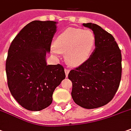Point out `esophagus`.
Here are the masks:
<instances>
[{"label": "esophagus", "instance_id": "obj_1", "mask_svg": "<svg viewBox=\"0 0 131 131\" xmlns=\"http://www.w3.org/2000/svg\"><path fill=\"white\" fill-rule=\"evenodd\" d=\"M64 72H65V74H66V76L67 77L68 76V74L69 73V70L67 69H64Z\"/></svg>", "mask_w": 131, "mask_h": 131}]
</instances>
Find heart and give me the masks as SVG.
<instances>
[{
  "label": "heart",
  "instance_id": "1",
  "mask_svg": "<svg viewBox=\"0 0 131 131\" xmlns=\"http://www.w3.org/2000/svg\"><path fill=\"white\" fill-rule=\"evenodd\" d=\"M95 45V36L90 30L68 28L56 38L51 51L56 56L65 53V59L71 66H79L90 59Z\"/></svg>",
  "mask_w": 131,
  "mask_h": 131
}]
</instances>
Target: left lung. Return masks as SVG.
I'll return each instance as SVG.
<instances>
[{
	"mask_svg": "<svg viewBox=\"0 0 131 131\" xmlns=\"http://www.w3.org/2000/svg\"><path fill=\"white\" fill-rule=\"evenodd\" d=\"M95 36V48L87 62L69 72L72 97L77 105L94 109L113 98L121 82V51L114 37L100 26L83 24Z\"/></svg>",
	"mask_w": 131,
	"mask_h": 131,
	"instance_id": "obj_1",
	"label": "left lung"
}]
</instances>
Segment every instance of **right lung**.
Returning a JSON list of instances; mask_svg holds the SVG:
<instances>
[{"label":"right lung","mask_w":131,"mask_h":131,"mask_svg":"<svg viewBox=\"0 0 131 131\" xmlns=\"http://www.w3.org/2000/svg\"><path fill=\"white\" fill-rule=\"evenodd\" d=\"M57 24L31 21L17 34L8 51V86L12 96L26 110L39 111L49 106L54 90L65 79L62 65H47L46 60Z\"/></svg>","instance_id":"add662e5"}]
</instances>
